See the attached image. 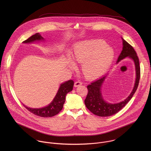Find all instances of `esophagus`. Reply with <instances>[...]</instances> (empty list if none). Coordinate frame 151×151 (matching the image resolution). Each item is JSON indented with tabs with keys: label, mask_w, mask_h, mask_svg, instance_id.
Instances as JSON below:
<instances>
[{
	"label": "esophagus",
	"mask_w": 151,
	"mask_h": 151,
	"mask_svg": "<svg viewBox=\"0 0 151 151\" xmlns=\"http://www.w3.org/2000/svg\"><path fill=\"white\" fill-rule=\"evenodd\" d=\"M82 84H83V83H82L81 81H76L75 83H74V86H75V87H77V86H80L82 85Z\"/></svg>",
	"instance_id": "1"
}]
</instances>
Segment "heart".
<instances>
[{
    "instance_id": "b5f03b06",
    "label": "heart",
    "mask_w": 151,
    "mask_h": 151,
    "mask_svg": "<svg viewBox=\"0 0 151 151\" xmlns=\"http://www.w3.org/2000/svg\"><path fill=\"white\" fill-rule=\"evenodd\" d=\"M113 49L102 40L84 41L77 43L71 54L72 59L81 65L82 74L88 79L97 78L104 75L111 65L114 58ZM71 68L76 65L68 59Z\"/></svg>"
}]
</instances>
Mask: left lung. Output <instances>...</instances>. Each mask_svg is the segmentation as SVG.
<instances>
[{
  "instance_id": "1",
  "label": "left lung",
  "mask_w": 151,
  "mask_h": 151,
  "mask_svg": "<svg viewBox=\"0 0 151 151\" xmlns=\"http://www.w3.org/2000/svg\"><path fill=\"white\" fill-rule=\"evenodd\" d=\"M123 50L118 58L117 63L126 58H129L134 62L136 71V80L134 88L129 96L124 101L118 104H109L104 101L101 93L102 85L106 76L91 83L87 86L88 93L84 101L87 109L93 114L101 117L110 116L118 113L132 98L135 92L140 78V65L139 59L133 47L123 38Z\"/></svg>"
}]
</instances>
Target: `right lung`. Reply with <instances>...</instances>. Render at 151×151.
Masks as SVG:
<instances>
[{"label":"right lung","instance_id":"obj_1","mask_svg":"<svg viewBox=\"0 0 151 151\" xmlns=\"http://www.w3.org/2000/svg\"><path fill=\"white\" fill-rule=\"evenodd\" d=\"M43 40L42 37H41L40 34L37 33L23 41V43H30L35 41ZM74 81L73 80H68L62 84L53 101L46 107L40 109H33L27 107L24 105H23L31 113L38 116L42 117H53L58 114L63 109L65 101V95L68 92L72 91Z\"/></svg>","mask_w":151,"mask_h":151}]
</instances>
